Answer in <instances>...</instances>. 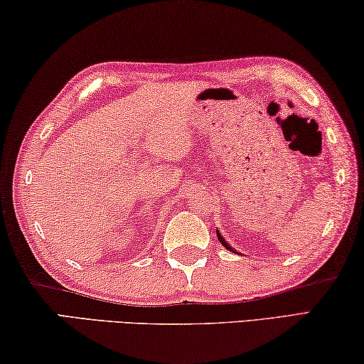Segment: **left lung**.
Masks as SVG:
<instances>
[{"label":"left lung","instance_id":"8db88e82","mask_svg":"<svg viewBox=\"0 0 364 364\" xmlns=\"http://www.w3.org/2000/svg\"><path fill=\"white\" fill-rule=\"evenodd\" d=\"M217 238H218V241H220V243H222V245H223L225 247H227V250H228V251H235V250H233V247H230V245L227 243V241H225V240L222 238V235H220V233H218V230H217Z\"/></svg>","mask_w":364,"mask_h":364}]
</instances>
